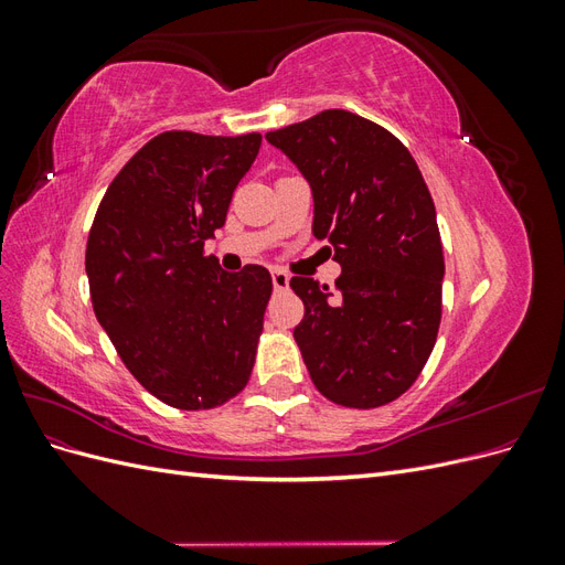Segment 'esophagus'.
<instances>
[{"label": "esophagus", "instance_id": "34e87169", "mask_svg": "<svg viewBox=\"0 0 565 565\" xmlns=\"http://www.w3.org/2000/svg\"><path fill=\"white\" fill-rule=\"evenodd\" d=\"M273 287H276V292H282V289L289 287V276L282 270V268H276L273 270Z\"/></svg>", "mask_w": 565, "mask_h": 565}]
</instances>
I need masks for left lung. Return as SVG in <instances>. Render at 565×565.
I'll return each mask as SVG.
<instances>
[{
    "label": "left lung",
    "instance_id": "1",
    "mask_svg": "<svg viewBox=\"0 0 565 565\" xmlns=\"http://www.w3.org/2000/svg\"><path fill=\"white\" fill-rule=\"evenodd\" d=\"M313 191V235L328 237L341 276L289 287L303 301L295 328L324 398L370 409L415 384L443 311V245L429 188L409 150L349 110H322L266 134Z\"/></svg>",
    "mask_w": 565,
    "mask_h": 565
}]
</instances>
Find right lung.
Instances as JSON below:
<instances>
[{
  "mask_svg": "<svg viewBox=\"0 0 565 565\" xmlns=\"http://www.w3.org/2000/svg\"><path fill=\"white\" fill-rule=\"evenodd\" d=\"M262 134L162 131L119 169L87 241L94 313L146 391L212 409L254 367L273 292L264 266L221 270L204 241L224 226Z\"/></svg>",
  "mask_w": 565,
  "mask_h": 565,
  "instance_id": "obj_1",
  "label": "right lung"
}]
</instances>
